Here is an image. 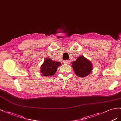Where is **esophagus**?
Listing matches in <instances>:
<instances>
[{
	"instance_id": "esophagus-1",
	"label": "esophagus",
	"mask_w": 121,
	"mask_h": 121,
	"mask_svg": "<svg viewBox=\"0 0 121 121\" xmlns=\"http://www.w3.org/2000/svg\"><path fill=\"white\" fill-rule=\"evenodd\" d=\"M63 62L64 63H65V64H69L70 62V61L69 60H64Z\"/></svg>"
}]
</instances>
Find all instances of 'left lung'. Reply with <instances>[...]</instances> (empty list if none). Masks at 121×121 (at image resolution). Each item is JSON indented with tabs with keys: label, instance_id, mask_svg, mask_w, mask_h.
Returning a JSON list of instances; mask_svg holds the SVG:
<instances>
[{
	"label": "left lung",
	"instance_id": "8db88e82",
	"mask_svg": "<svg viewBox=\"0 0 121 121\" xmlns=\"http://www.w3.org/2000/svg\"><path fill=\"white\" fill-rule=\"evenodd\" d=\"M72 66L75 74L80 77H86L92 70L91 63L82 56L78 57L77 60L73 62Z\"/></svg>",
	"mask_w": 121,
	"mask_h": 121
}]
</instances>
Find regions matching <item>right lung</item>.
<instances>
[{
	"label": "right lung",
	"mask_w": 121,
	"mask_h": 121,
	"mask_svg": "<svg viewBox=\"0 0 121 121\" xmlns=\"http://www.w3.org/2000/svg\"><path fill=\"white\" fill-rule=\"evenodd\" d=\"M61 65V63L58 62L54 61L51 59L47 58L41 66V74L44 77L53 75L57 71V67Z\"/></svg>",
	"instance_id": "right-lung-1"
}]
</instances>
